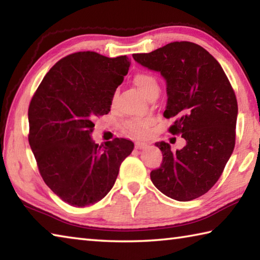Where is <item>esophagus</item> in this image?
Listing matches in <instances>:
<instances>
[{
	"instance_id": "1",
	"label": "esophagus",
	"mask_w": 260,
	"mask_h": 260,
	"mask_svg": "<svg viewBox=\"0 0 260 260\" xmlns=\"http://www.w3.org/2000/svg\"><path fill=\"white\" fill-rule=\"evenodd\" d=\"M148 147V143H146V142H136L135 143V148L136 149H146Z\"/></svg>"
}]
</instances>
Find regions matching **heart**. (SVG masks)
<instances>
[{
    "instance_id": "obj_1",
    "label": "heart",
    "mask_w": 260,
    "mask_h": 260,
    "mask_svg": "<svg viewBox=\"0 0 260 260\" xmlns=\"http://www.w3.org/2000/svg\"><path fill=\"white\" fill-rule=\"evenodd\" d=\"M133 82L135 87L140 90V93L142 94L144 98L152 93V91L159 90V87H158V82L155 77H152L151 74L148 73H139L136 74L133 79ZM131 132H133L135 134H143L144 129L147 127L146 121H131L127 125Z\"/></svg>"
}]
</instances>
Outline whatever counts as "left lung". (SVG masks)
Listing matches in <instances>:
<instances>
[{
    "mask_svg": "<svg viewBox=\"0 0 260 260\" xmlns=\"http://www.w3.org/2000/svg\"><path fill=\"white\" fill-rule=\"evenodd\" d=\"M140 65L166 81L165 118L186 146L172 150L160 141L162 161L151 171L158 190L175 201L204 195L221 175L235 147L237 101L218 60L196 43L171 42L149 54H134Z\"/></svg>",
    "mask_w": 260,
    "mask_h": 260,
    "instance_id": "1",
    "label": "left lung"
}]
</instances>
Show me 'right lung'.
Returning a JSON list of instances; mask_svg holds the SVG:
<instances>
[{
	"label": "right lung",
	"instance_id": "obj_1",
	"mask_svg": "<svg viewBox=\"0 0 260 260\" xmlns=\"http://www.w3.org/2000/svg\"><path fill=\"white\" fill-rule=\"evenodd\" d=\"M129 67L127 56L76 52L57 61L30 101L28 141L39 171L70 205L83 208L107 196L133 151L129 140L99 146L91 139L95 118L109 113Z\"/></svg>",
	"mask_w": 260,
	"mask_h": 260
}]
</instances>
